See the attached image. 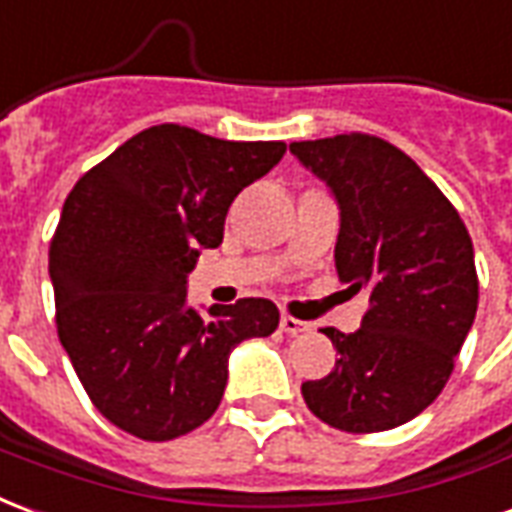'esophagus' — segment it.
<instances>
[{"label": "esophagus", "mask_w": 512, "mask_h": 512, "mask_svg": "<svg viewBox=\"0 0 512 512\" xmlns=\"http://www.w3.org/2000/svg\"><path fill=\"white\" fill-rule=\"evenodd\" d=\"M281 330L289 335H300V333H308V322H300V319H294L289 313H283L281 316Z\"/></svg>", "instance_id": "34e87169"}]
</instances>
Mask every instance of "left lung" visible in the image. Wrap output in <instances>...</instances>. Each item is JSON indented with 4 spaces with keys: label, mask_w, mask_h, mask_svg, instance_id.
Returning a JSON list of instances; mask_svg holds the SVG:
<instances>
[{
    "label": "left lung",
    "mask_w": 512,
    "mask_h": 512,
    "mask_svg": "<svg viewBox=\"0 0 512 512\" xmlns=\"http://www.w3.org/2000/svg\"><path fill=\"white\" fill-rule=\"evenodd\" d=\"M289 149L338 199V278L368 292L357 333L322 330L335 368L302 382V398L338 431H390L434 404L475 322L472 237L434 179L384 138L341 133Z\"/></svg>",
    "instance_id": "8db88e82"
}]
</instances>
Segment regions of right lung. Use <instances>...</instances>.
<instances>
[{"instance_id":"obj_1","label":"right lung","mask_w":512,"mask_h":512,"mask_svg":"<svg viewBox=\"0 0 512 512\" xmlns=\"http://www.w3.org/2000/svg\"><path fill=\"white\" fill-rule=\"evenodd\" d=\"M283 141H223L185 125L128 138L67 193L48 248L57 333L108 423L169 442L218 409L229 352L278 327L264 297L188 305L185 278L218 248L231 201L283 158Z\"/></svg>"}]
</instances>
